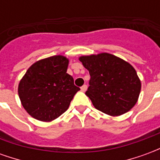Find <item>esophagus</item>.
<instances>
[{"label":"esophagus","mask_w":160,"mask_h":160,"mask_svg":"<svg viewBox=\"0 0 160 160\" xmlns=\"http://www.w3.org/2000/svg\"><path fill=\"white\" fill-rule=\"evenodd\" d=\"M80 90L82 91V92H86L87 90V85H84L82 87H80Z\"/></svg>","instance_id":"obj_1"}]
</instances>
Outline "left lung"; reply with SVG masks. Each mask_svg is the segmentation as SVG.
<instances>
[{
    "instance_id": "left-lung-1",
    "label": "left lung",
    "mask_w": 160,
    "mask_h": 160,
    "mask_svg": "<svg viewBox=\"0 0 160 160\" xmlns=\"http://www.w3.org/2000/svg\"><path fill=\"white\" fill-rule=\"evenodd\" d=\"M79 60L90 73L86 95L97 110L118 117L134 107L141 83L131 64L109 53L81 56Z\"/></svg>"
}]
</instances>
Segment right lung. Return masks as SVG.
I'll use <instances>...</instances> for the list:
<instances>
[{
    "label": "right lung",
    "mask_w": 160,
    "mask_h": 160,
    "mask_svg": "<svg viewBox=\"0 0 160 160\" xmlns=\"http://www.w3.org/2000/svg\"><path fill=\"white\" fill-rule=\"evenodd\" d=\"M68 59L53 56L39 60L27 69L18 87L19 99L26 112L37 120L51 122L69 107L80 88L67 73Z\"/></svg>",
    "instance_id": "obj_1"
}]
</instances>
